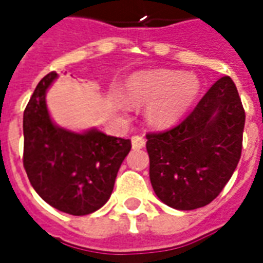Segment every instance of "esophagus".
Segmentation results:
<instances>
[{
    "mask_svg": "<svg viewBox=\"0 0 263 263\" xmlns=\"http://www.w3.org/2000/svg\"><path fill=\"white\" fill-rule=\"evenodd\" d=\"M131 142H132V148L134 149H142L143 146H145V139H143L142 137H138V135L132 137Z\"/></svg>",
    "mask_w": 263,
    "mask_h": 263,
    "instance_id": "esophagus-1",
    "label": "esophagus"
}]
</instances>
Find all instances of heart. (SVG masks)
Here are the masks:
<instances>
[{
	"mask_svg": "<svg viewBox=\"0 0 263 263\" xmlns=\"http://www.w3.org/2000/svg\"><path fill=\"white\" fill-rule=\"evenodd\" d=\"M200 84L196 77L173 70H154L137 73L126 81L124 96L134 105L148 104L149 124L166 128L176 124L197 97ZM124 108V101L118 100Z\"/></svg>",
	"mask_w": 263,
	"mask_h": 263,
	"instance_id": "obj_1",
	"label": "heart"
}]
</instances>
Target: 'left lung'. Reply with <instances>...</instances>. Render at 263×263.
<instances>
[{
	"mask_svg": "<svg viewBox=\"0 0 263 263\" xmlns=\"http://www.w3.org/2000/svg\"><path fill=\"white\" fill-rule=\"evenodd\" d=\"M243 125L237 87L224 76L180 124L146 134L149 177L160 201L176 210L211 203L239 162Z\"/></svg>",
	"mask_w": 263,
	"mask_h": 263,
	"instance_id": "1",
	"label": "left lung"
}]
</instances>
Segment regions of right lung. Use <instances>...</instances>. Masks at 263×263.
I'll use <instances>...</instances> for the list:
<instances>
[{
    "mask_svg": "<svg viewBox=\"0 0 263 263\" xmlns=\"http://www.w3.org/2000/svg\"><path fill=\"white\" fill-rule=\"evenodd\" d=\"M56 77L50 71L39 81L24 111V167L32 187L52 207L71 215L91 214L108 201L131 141L54 125L45 94Z\"/></svg>",
    "mask_w": 263,
    "mask_h": 263,
    "instance_id": "1",
    "label": "right lung"
}]
</instances>
